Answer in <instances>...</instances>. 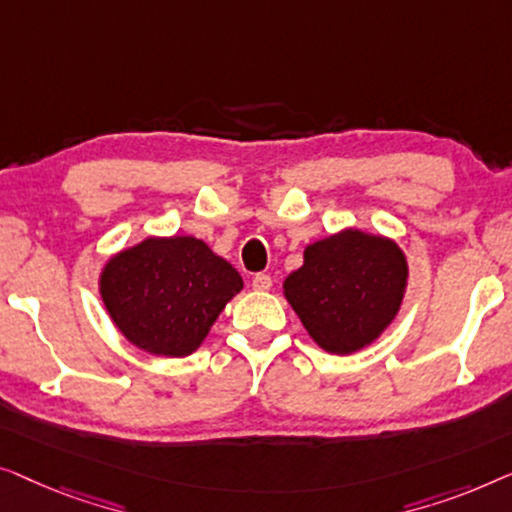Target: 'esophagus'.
Returning a JSON list of instances; mask_svg holds the SVG:
<instances>
[{"instance_id":"34e87169","label":"esophagus","mask_w":512,"mask_h":512,"mask_svg":"<svg viewBox=\"0 0 512 512\" xmlns=\"http://www.w3.org/2000/svg\"><path fill=\"white\" fill-rule=\"evenodd\" d=\"M271 285H273V280L269 273H257V276L253 278V287L257 292H269Z\"/></svg>"}]
</instances>
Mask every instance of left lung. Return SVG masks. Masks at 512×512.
Masks as SVG:
<instances>
[{"label": "left lung", "mask_w": 512, "mask_h": 512, "mask_svg": "<svg viewBox=\"0 0 512 512\" xmlns=\"http://www.w3.org/2000/svg\"><path fill=\"white\" fill-rule=\"evenodd\" d=\"M408 287V257L390 236L345 227L308 243L283 294L315 345L352 355L378 341L397 318Z\"/></svg>", "instance_id": "obj_1"}]
</instances>
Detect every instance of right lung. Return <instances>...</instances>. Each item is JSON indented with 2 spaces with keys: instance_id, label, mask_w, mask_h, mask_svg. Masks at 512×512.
<instances>
[{
  "instance_id": "1",
  "label": "right lung",
  "mask_w": 512,
  "mask_h": 512,
  "mask_svg": "<svg viewBox=\"0 0 512 512\" xmlns=\"http://www.w3.org/2000/svg\"><path fill=\"white\" fill-rule=\"evenodd\" d=\"M243 278L201 239L148 236L106 259L99 297L134 348L153 357H187L206 341Z\"/></svg>"
}]
</instances>
